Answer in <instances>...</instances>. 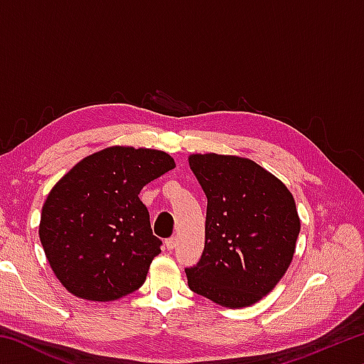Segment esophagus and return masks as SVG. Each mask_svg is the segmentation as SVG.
<instances>
[{"mask_svg":"<svg viewBox=\"0 0 364 364\" xmlns=\"http://www.w3.org/2000/svg\"><path fill=\"white\" fill-rule=\"evenodd\" d=\"M165 247H167V250H173L176 247V237H170L165 241Z\"/></svg>","mask_w":364,"mask_h":364,"instance_id":"34e87169","label":"esophagus"}]
</instances>
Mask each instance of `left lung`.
I'll use <instances>...</instances> for the list:
<instances>
[{"label":"left lung","instance_id":"left-lung-1","mask_svg":"<svg viewBox=\"0 0 364 364\" xmlns=\"http://www.w3.org/2000/svg\"><path fill=\"white\" fill-rule=\"evenodd\" d=\"M189 167L207 196V218L188 286L221 306L254 305L292 262L300 218L291 191L244 157L193 154Z\"/></svg>","mask_w":364,"mask_h":364}]
</instances>
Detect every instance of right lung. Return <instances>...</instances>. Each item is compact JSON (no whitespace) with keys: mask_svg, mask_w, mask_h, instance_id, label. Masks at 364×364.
<instances>
[{"mask_svg":"<svg viewBox=\"0 0 364 364\" xmlns=\"http://www.w3.org/2000/svg\"><path fill=\"white\" fill-rule=\"evenodd\" d=\"M171 168L175 160L164 151L112 146L80 160L54 184L38 232L67 291L112 301L144 284L162 241L138 194Z\"/></svg>","mask_w":364,"mask_h":364,"instance_id":"1","label":"right lung"}]
</instances>
